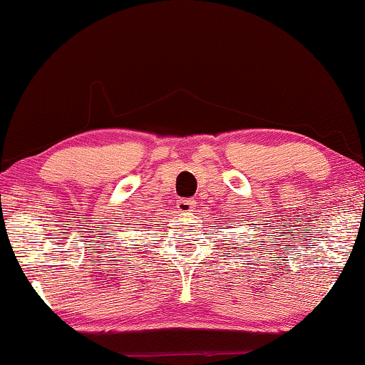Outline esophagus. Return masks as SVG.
<instances>
[{
	"label": "esophagus",
	"instance_id": "obj_1",
	"mask_svg": "<svg viewBox=\"0 0 365 365\" xmlns=\"http://www.w3.org/2000/svg\"><path fill=\"white\" fill-rule=\"evenodd\" d=\"M194 202L192 199H181V201L178 202V211L182 212V214H187V212H192L194 209Z\"/></svg>",
	"mask_w": 365,
	"mask_h": 365
}]
</instances>
